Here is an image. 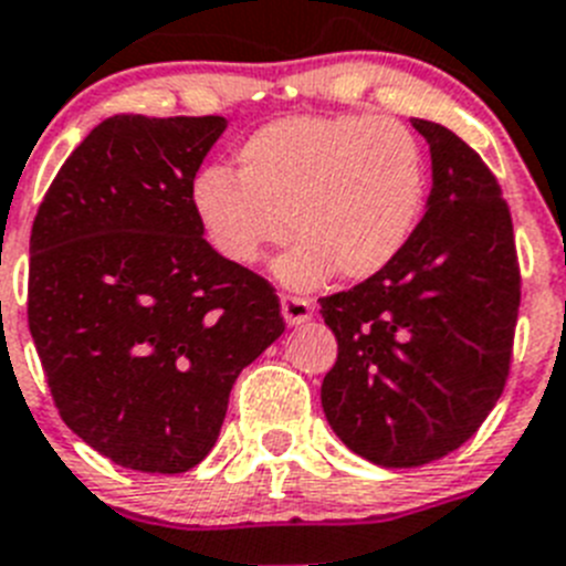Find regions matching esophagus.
Wrapping results in <instances>:
<instances>
[{"instance_id": "obj_1", "label": "esophagus", "mask_w": 566, "mask_h": 566, "mask_svg": "<svg viewBox=\"0 0 566 566\" xmlns=\"http://www.w3.org/2000/svg\"><path fill=\"white\" fill-rule=\"evenodd\" d=\"M282 315L287 321V327H298V324L313 318V304L302 295H282Z\"/></svg>"}]
</instances>
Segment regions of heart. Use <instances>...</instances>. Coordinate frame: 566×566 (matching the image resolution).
<instances>
[{"label": "heart", "instance_id": "obj_1", "mask_svg": "<svg viewBox=\"0 0 566 566\" xmlns=\"http://www.w3.org/2000/svg\"><path fill=\"white\" fill-rule=\"evenodd\" d=\"M429 197L417 137L369 115H290L262 126L237 155V177L211 166L195 177L191 208L211 248L256 264L293 233L276 264L287 287L310 290L340 273H384L409 248Z\"/></svg>", "mask_w": 566, "mask_h": 566}]
</instances>
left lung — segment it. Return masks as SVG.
I'll return each mask as SVG.
<instances>
[{"instance_id": "obj_1", "label": "left lung", "mask_w": 566, "mask_h": 566, "mask_svg": "<svg viewBox=\"0 0 566 566\" xmlns=\"http://www.w3.org/2000/svg\"><path fill=\"white\" fill-rule=\"evenodd\" d=\"M431 151V195L395 264L321 298L338 358L321 406L349 451L417 468L476 434L505 389L522 279L502 188L446 126L411 120Z\"/></svg>"}]
</instances>
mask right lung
Returning <instances> with one entry per match:
<instances>
[{
	"mask_svg": "<svg viewBox=\"0 0 566 566\" xmlns=\"http://www.w3.org/2000/svg\"><path fill=\"white\" fill-rule=\"evenodd\" d=\"M226 126L101 120L33 220L28 324L55 409L132 471L206 460L233 380L284 333L276 290L213 251L191 208Z\"/></svg>",
	"mask_w": 566,
	"mask_h": 566,
	"instance_id": "obj_1",
	"label": "right lung"
}]
</instances>
